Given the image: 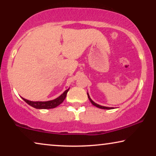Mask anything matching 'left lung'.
<instances>
[{"label": "left lung", "instance_id": "left-lung-1", "mask_svg": "<svg viewBox=\"0 0 156 156\" xmlns=\"http://www.w3.org/2000/svg\"><path fill=\"white\" fill-rule=\"evenodd\" d=\"M87 95H88V98H89V101H91V103L94 106H97V107L99 108H102V109H113V108H113V107H107V106H101V105H99V104H96L94 101H92V99H91L90 97H89V93H88V92H87Z\"/></svg>", "mask_w": 156, "mask_h": 156}]
</instances>
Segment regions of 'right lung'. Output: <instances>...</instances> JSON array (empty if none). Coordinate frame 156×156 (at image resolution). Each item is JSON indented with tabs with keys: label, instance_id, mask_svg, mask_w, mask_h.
<instances>
[{
	"label": "right lung",
	"instance_id": "right-lung-1",
	"mask_svg": "<svg viewBox=\"0 0 156 156\" xmlns=\"http://www.w3.org/2000/svg\"><path fill=\"white\" fill-rule=\"evenodd\" d=\"M69 88L67 89V90L64 91L62 94L56 98L55 99L50 100V101H29V100L25 99L24 98L22 97V99L26 102L27 104H29L30 106H33V107L35 108H38V109H49V108H53L57 107V106H59V104H62L64 100L65 99L66 97H67V94L69 91Z\"/></svg>",
	"mask_w": 156,
	"mask_h": 156
}]
</instances>
